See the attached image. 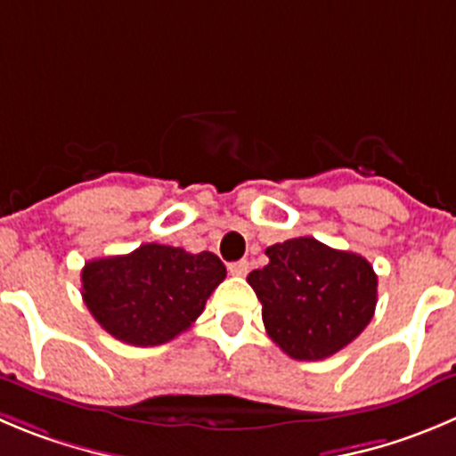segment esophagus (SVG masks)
I'll use <instances>...</instances> for the list:
<instances>
[{
	"label": "esophagus",
	"mask_w": 456,
	"mask_h": 456,
	"mask_svg": "<svg viewBox=\"0 0 456 456\" xmlns=\"http://www.w3.org/2000/svg\"><path fill=\"white\" fill-rule=\"evenodd\" d=\"M249 272V263L248 261H236L229 263V274L233 276H245Z\"/></svg>",
	"instance_id": "1"
}]
</instances>
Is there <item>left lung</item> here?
<instances>
[{
    "instance_id": "1",
    "label": "left lung",
    "mask_w": 456,
    "mask_h": 456,
    "mask_svg": "<svg viewBox=\"0 0 456 456\" xmlns=\"http://www.w3.org/2000/svg\"><path fill=\"white\" fill-rule=\"evenodd\" d=\"M265 254L270 263L249 272L248 283L281 351L324 360L367 329L378 301V276L367 258L310 236L276 242Z\"/></svg>"
}]
</instances>
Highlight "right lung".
Listing matches in <instances>:
<instances>
[{"instance_id":"right-lung-1","label":"right lung","mask_w":456,"mask_h":456,"mask_svg":"<svg viewBox=\"0 0 456 456\" xmlns=\"http://www.w3.org/2000/svg\"><path fill=\"white\" fill-rule=\"evenodd\" d=\"M227 276L211 252L146 242L123 256L94 258L80 272L83 301L112 338L159 346L184 333Z\"/></svg>"}]
</instances>
